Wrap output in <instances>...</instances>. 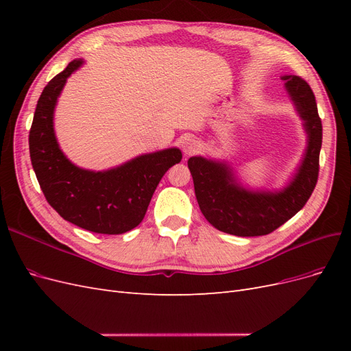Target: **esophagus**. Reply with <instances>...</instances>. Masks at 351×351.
Wrapping results in <instances>:
<instances>
[{
  "label": "esophagus",
  "instance_id": "34e87169",
  "mask_svg": "<svg viewBox=\"0 0 351 351\" xmlns=\"http://www.w3.org/2000/svg\"><path fill=\"white\" fill-rule=\"evenodd\" d=\"M199 147H200L199 142L192 139V137H189V139H186L183 142V152H184V155H193V154H196L199 151Z\"/></svg>",
  "mask_w": 351,
  "mask_h": 351
}]
</instances>
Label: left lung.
<instances>
[{
    "label": "left lung",
    "instance_id": "obj_1",
    "mask_svg": "<svg viewBox=\"0 0 351 351\" xmlns=\"http://www.w3.org/2000/svg\"><path fill=\"white\" fill-rule=\"evenodd\" d=\"M281 79L307 136L302 162L282 189H247L240 183L234 168L227 161L205 156H192L187 161L202 214L209 224L227 234L239 237L269 234L306 205L316 186L322 123L317 115L315 95L299 76L285 74Z\"/></svg>",
    "mask_w": 351,
    "mask_h": 351
}]
</instances>
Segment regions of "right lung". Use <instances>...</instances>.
<instances>
[{"mask_svg": "<svg viewBox=\"0 0 351 351\" xmlns=\"http://www.w3.org/2000/svg\"><path fill=\"white\" fill-rule=\"evenodd\" d=\"M83 60H73L42 90L29 132L30 161L48 204L71 224L98 234H123L142 222L156 186L182 161L178 147L142 154L104 171L80 168L61 151L54 111Z\"/></svg>", "mask_w": 351, "mask_h": 351, "instance_id": "1", "label": "right lung"}]
</instances>
